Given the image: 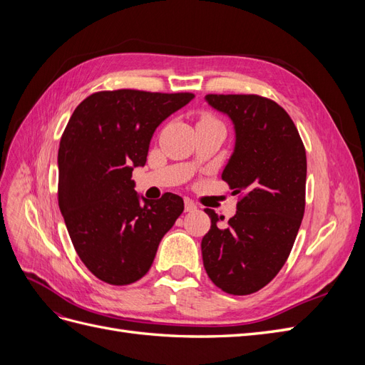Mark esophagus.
I'll return each mask as SVG.
<instances>
[{"label": "esophagus", "mask_w": 365, "mask_h": 365, "mask_svg": "<svg viewBox=\"0 0 365 365\" xmlns=\"http://www.w3.org/2000/svg\"><path fill=\"white\" fill-rule=\"evenodd\" d=\"M184 207H185V212H195V210L197 208L196 204L192 200H185L184 201Z\"/></svg>", "instance_id": "34e87169"}]
</instances>
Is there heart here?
Here are the masks:
<instances>
[{
	"label": "heart",
	"mask_w": 365,
	"mask_h": 365,
	"mask_svg": "<svg viewBox=\"0 0 365 365\" xmlns=\"http://www.w3.org/2000/svg\"><path fill=\"white\" fill-rule=\"evenodd\" d=\"M202 120H216V118H213V117H210V115H204V117H202Z\"/></svg>",
	"instance_id": "1"
}]
</instances>
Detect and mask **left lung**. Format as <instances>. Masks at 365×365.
I'll return each mask as SVG.
<instances>
[{
    "label": "left lung",
    "instance_id": "left-lung-1",
    "mask_svg": "<svg viewBox=\"0 0 365 365\" xmlns=\"http://www.w3.org/2000/svg\"><path fill=\"white\" fill-rule=\"evenodd\" d=\"M233 120L236 146L222 180L239 195L237 212L202 237L204 268L227 294L248 295L267 286L288 260L306 205V150L292 118L257 94H207Z\"/></svg>",
    "mask_w": 365,
    "mask_h": 365
}]
</instances>
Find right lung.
<instances>
[{"label": "right lung", "mask_w": 365, "mask_h": 365, "mask_svg": "<svg viewBox=\"0 0 365 365\" xmlns=\"http://www.w3.org/2000/svg\"><path fill=\"white\" fill-rule=\"evenodd\" d=\"M192 93L98 91L74 109L61 137L59 208L85 267L105 283L140 280L184 201L164 193L140 204L132 170L146 164L153 132Z\"/></svg>", "instance_id": "right-lung-1"}]
</instances>
